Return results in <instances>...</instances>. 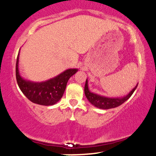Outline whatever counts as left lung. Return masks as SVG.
Instances as JSON below:
<instances>
[{
  "label": "left lung",
  "instance_id": "left-lung-1",
  "mask_svg": "<svg viewBox=\"0 0 156 156\" xmlns=\"http://www.w3.org/2000/svg\"><path fill=\"white\" fill-rule=\"evenodd\" d=\"M138 87V84L136 85L134 88L132 90L131 92H129L128 95L126 96L121 97V98H108L105 96H102V95H98V94L93 93V92H90L89 90L88 87V81H86V83H85L84 87V93L86 95L87 98L88 99L89 101L91 103L92 105L95 106V107H98L99 109H112L117 107L121 105L124 104L126 100L130 98V96L133 95L136 89Z\"/></svg>",
  "mask_w": 156,
  "mask_h": 156
}]
</instances>
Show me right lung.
Wrapping results in <instances>:
<instances>
[{"label":"right lung","mask_w":156,"mask_h":156,"mask_svg":"<svg viewBox=\"0 0 156 156\" xmlns=\"http://www.w3.org/2000/svg\"><path fill=\"white\" fill-rule=\"evenodd\" d=\"M19 53L16 61V80L21 92L33 103L44 106H50L59 101L64 95L66 83L78 71V69H69L48 81L32 82L23 79L18 70Z\"/></svg>","instance_id":"add662e5"}]
</instances>
